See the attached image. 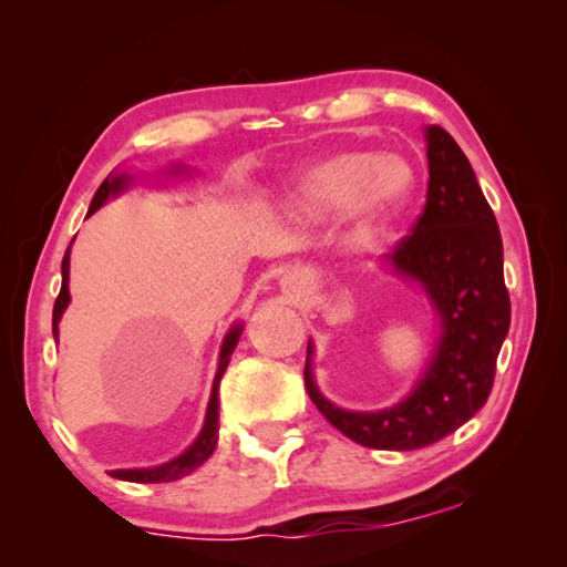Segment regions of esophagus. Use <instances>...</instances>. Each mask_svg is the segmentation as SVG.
<instances>
[{"label": "esophagus", "mask_w": 567, "mask_h": 567, "mask_svg": "<svg viewBox=\"0 0 567 567\" xmlns=\"http://www.w3.org/2000/svg\"><path fill=\"white\" fill-rule=\"evenodd\" d=\"M305 287H307V275L300 272V270L287 272V275L282 277V290H285V292L300 295V292H305Z\"/></svg>", "instance_id": "esophagus-1"}]
</instances>
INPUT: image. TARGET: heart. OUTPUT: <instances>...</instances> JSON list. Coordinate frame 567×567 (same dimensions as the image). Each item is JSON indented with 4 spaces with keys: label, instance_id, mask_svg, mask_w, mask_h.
Instances as JSON below:
<instances>
[{
    "label": "heart",
    "instance_id": "1",
    "mask_svg": "<svg viewBox=\"0 0 567 567\" xmlns=\"http://www.w3.org/2000/svg\"><path fill=\"white\" fill-rule=\"evenodd\" d=\"M415 187V169L405 157L342 150L297 172L290 207L307 223L344 213L350 237L368 243L405 213Z\"/></svg>",
    "mask_w": 567,
    "mask_h": 567
}]
</instances>
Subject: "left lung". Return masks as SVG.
<instances>
[{
    "label": "left lung",
    "mask_w": 567,
    "mask_h": 567,
    "mask_svg": "<svg viewBox=\"0 0 567 567\" xmlns=\"http://www.w3.org/2000/svg\"><path fill=\"white\" fill-rule=\"evenodd\" d=\"M427 203L412 235L385 257L392 272L417 282L440 320V338L405 400L385 410H342L322 395L307 342L305 388L330 425L375 450L433 445L485 405L495 362L511 330L503 239L465 152L430 124Z\"/></svg>",
    "instance_id": "1"
}]
</instances>
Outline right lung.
Masks as SVG:
<instances>
[{
	"instance_id": "add662e5",
	"label": "right lung",
	"mask_w": 567,
	"mask_h": 567,
	"mask_svg": "<svg viewBox=\"0 0 567 567\" xmlns=\"http://www.w3.org/2000/svg\"><path fill=\"white\" fill-rule=\"evenodd\" d=\"M169 172H185V165H172ZM132 177L127 172H122V175H110L107 179L102 182L100 189L94 192L92 197V205L87 209V217L97 213V209L107 203L110 197L120 195L122 189L130 187ZM74 243V239H72ZM70 243V247H72ZM70 247H66V252L62 257V290L56 295L54 300V310H52V332H54V340H60V320L66 310V305H70ZM239 334H243V322H237L229 328V332L225 334L223 340V348H219V362H217V372H215V382H213V395H209V405H207V415H205V425L199 430V435L195 443H192L185 453L177 455L175 460H169L165 465H155V467H132V470H112V477L117 480H130V483H172V480H179L189 475L192 470H197L199 465L205 463V460L215 453L217 447V430H219V398H217V390H219V380H223L227 364H229V354L235 352L237 342H239Z\"/></svg>"
}]
</instances>
